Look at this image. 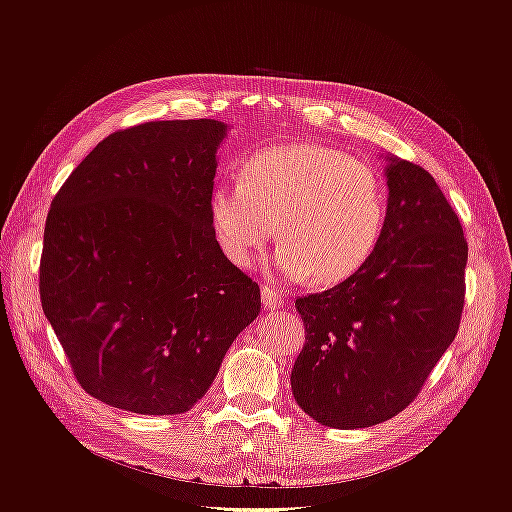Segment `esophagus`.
<instances>
[{
	"mask_svg": "<svg viewBox=\"0 0 512 512\" xmlns=\"http://www.w3.org/2000/svg\"><path fill=\"white\" fill-rule=\"evenodd\" d=\"M262 307H267V309H280V307H284L282 292L271 288V286H262Z\"/></svg>",
	"mask_w": 512,
	"mask_h": 512,
	"instance_id": "obj_1",
	"label": "esophagus"
}]
</instances>
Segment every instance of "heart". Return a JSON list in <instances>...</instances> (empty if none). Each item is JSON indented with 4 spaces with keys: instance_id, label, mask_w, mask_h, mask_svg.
Listing matches in <instances>:
<instances>
[{
    "instance_id": "obj_1",
    "label": "heart",
    "mask_w": 512,
    "mask_h": 512,
    "mask_svg": "<svg viewBox=\"0 0 512 512\" xmlns=\"http://www.w3.org/2000/svg\"><path fill=\"white\" fill-rule=\"evenodd\" d=\"M215 239L237 267H250L277 237L275 265L290 280L318 284L354 275L376 252L389 215L382 177L361 160L322 145L260 151L243 181L215 185L209 198Z\"/></svg>"
}]
</instances>
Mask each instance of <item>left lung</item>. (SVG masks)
<instances>
[{"label": "left lung", "instance_id": "8db88e82", "mask_svg": "<svg viewBox=\"0 0 512 512\" xmlns=\"http://www.w3.org/2000/svg\"><path fill=\"white\" fill-rule=\"evenodd\" d=\"M389 215L376 252L348 280L297 299L305 344L292 395L320 425L389 421L421 393L459 331L468 243L425 168L386 156Z\"/></svg>", "mask_w": 512, "mask_h": 512}]
</instances>
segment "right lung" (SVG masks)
Masks as SVG:
<instances>
[{
	"label": "right lung",
	"mask_w": 512,
	"mask_h": 512,
	"mask_svg": "<svg viewBox=\"0 0 512 512\" xmlns=\"http://www.w3.org/2000/svg\"><path fill=\"white\" fill-rule=\"evenodd\" d=\"M228 126L149 121L106 136L55 194L40 301L76 380L104 404L183 414L260 312L209 198Z\"/></svg>",
	"instance_id": "obj_1"
}]
</instances>
